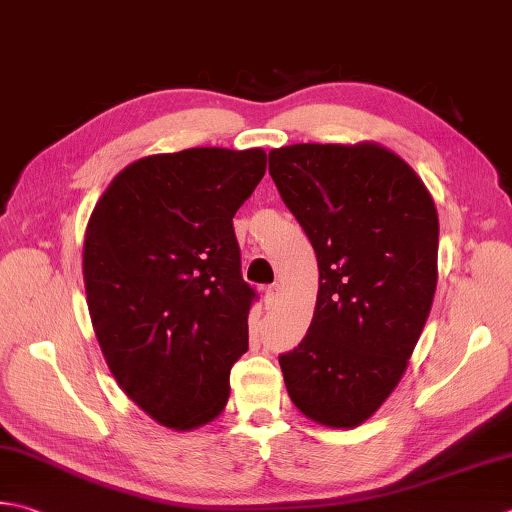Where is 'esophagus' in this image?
<instances>
[{"label":"esophagus","mask_w":512,"mask_h":512,"mask_svg":"<svg viewBox=\"0 0 512 512\" xmlns=\"http://www.w3.org/2000/svg\"><path fill=\"white\" fill-rule=\"evenodd\" d=\"M277 297H279V284H270L264 288V302H266V308L275 306L277 304Z\"/></svg>","instance_id":"obj_1"}]
</instances>
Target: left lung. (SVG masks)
Segmentation results:
<instances>
[{"mask_svg": "<svg viewBox=\"0 0 512 512\" xmlns=\"http://www.w3.org/2000/svg\"><path fill=\"white\" fill-rule=\"evenodd\" d=\"M268 173L315 248L313 322L279 355L306 417L355 428L399 384L433 306L439 222L402 157L377 144H295L268 153Z\"/></svg>", "mask_w": 512, "mask_h": 512, "instance_id": "left-lung-1", "label": "left lung"}]
</instances>
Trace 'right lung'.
I'll return each instance as SVG.
<instances>
[{
	"label": "right lung",
	"instance_id": "obj_1",
	"mask_svg": "<svg viewBox=\"0 0 512 512\" xmlns=\"http://www.w3.org/2000/svg\"><path fill=\"white\" fill-rule=\"evenodd\" d=\"M264 173L262 148L150 155L90 215L84 284L97 342L124 393L166 428L213 422L248 350L257 295L233 217Z\"/></svg>",
	"mask_w": 512,
	"mask_h": 512
}]
</instances>
